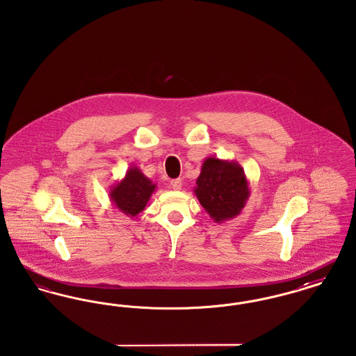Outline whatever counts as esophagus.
<instances>
[{
	"label": "esophagus",
	"instance_id": "34e87169",
	"mask_svg": "<svg viewBox=\"0 0 356 356\" xmlns=\"http://www.w3.org/2000/svg\"><path fill=\"white\" fill-rule=\"evenodd\" d=\"M170 188L175 189V191H180L181 186H183V181H181V179H176V180H172V181H170Z\"/></svg>",
	"mask_w": 356,
	"mask_h": 356
}]
</instances>
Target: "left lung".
I'll list each match as a JSON object with an SVG mask.
<instances>
[{
  "instance_id": "left-lung-1",
  "label": "left lung",
  "mask_w": 356,
  "mask_h": 356,
  "mask_svg": "<svg viewBox=\"0 0 356 356\" xmlns=\"http://www.w3.org/2000/svg\"><path fill=\"white\" fill-rule=\"evenodd\" d=\"M193 193L207 213L221 224L241 213L251 192L238 163L209 156L204 160Z\"/></svg>"
}]
</instances>
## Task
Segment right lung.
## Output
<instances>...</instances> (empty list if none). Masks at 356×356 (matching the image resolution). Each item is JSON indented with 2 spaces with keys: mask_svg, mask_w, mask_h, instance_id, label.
<instances>
[{
  "mask_svg": "<svg viewBox=\"0 0 356 356\" xmlns=\"http://www.w3.org/2000/svg\"><path fill=\"white\" fill-rule=\"evenodd\" d=\"M156 184L137 167H131L125 176L109 189V200L124 215L136 218L149 202Z\"/></svg>",
  "mask_w": 356,
  "mask_h": 356,
  "instance_id": "1",
  "label": "right lung"
}]
</instances>
